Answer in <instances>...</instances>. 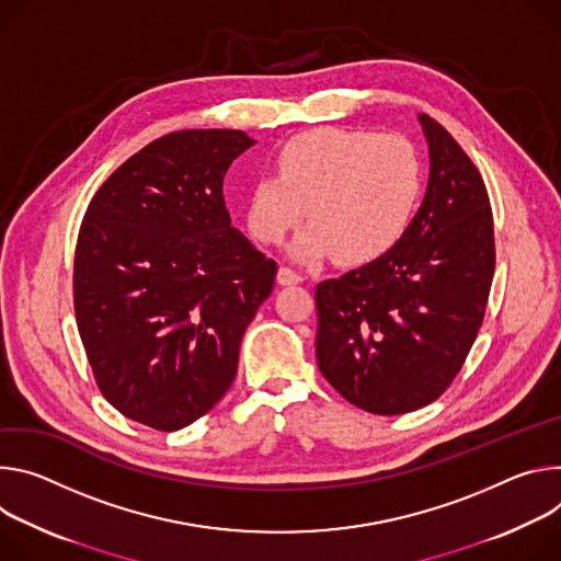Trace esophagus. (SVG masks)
Listing matches in <instances>:
<instances>
[{
  "label": "esophagus",
  "instance_id": "esophagus-1",
  "mask_svg": "<svg viewBox=\"0 0 561 561\" xmlns=\"http://www.w3.org/2000/svg\"><path fill=\"white\" fill-rule=\"evenodd\" d=\"M302 280V276L296 272V270H291V267H287V265H283L280 270H278V283L280 285H296V283H300Z\"/></svg>",
  "mask_w": 561,
  "mask_h": 561
}]
</instances>
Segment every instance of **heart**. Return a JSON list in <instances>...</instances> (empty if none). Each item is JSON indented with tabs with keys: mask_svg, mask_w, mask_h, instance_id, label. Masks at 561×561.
<instances>
[{
	"mask_svg": "<svg viewBox=\"0 0 561 561\" xmlns=\"http://www.w3.org/2000/svg\"><path fill=\"white\" fill-rule=\"evenodd\" d=\"M276 175H261L247 198V227L278 244L305 216L312 222L294 247L298 259L332 254L341 265L381 259L410 229L423 160L399 134L321 127L289 138Z\"/></svg>",
	"mask_w": 561,
	"mask_h": 561,
	"instance_id": "b5f03b06",
	"label": "heart"
}]
</instances>
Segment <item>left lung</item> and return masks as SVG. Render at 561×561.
I'll list each match as a JSON object with an SVG mask.
<instances>
[{"label": "left lung", "mask_w": 561, "mask_h": 561, "mask_svg": "<svg viewBox=\"0 0 561 561\" xmlns=\"http://www.w3.org/2000/svg\"><path fill=\"white\" fill-rule=\"evenodd\" d=\"M419 119L430 180L410 229L381 259L317 285L319 369L352 405L386 416L450 388L483 323L494 274L481 173L437 119Z\"/></svg>", "instance_id": "left-lung-1"}]
</instances>
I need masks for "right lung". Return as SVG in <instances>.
<instances>
[{
    "label": "right lung",
    "instance_id": "right-lung-1",
    "mask_svg": "<svg viewBox=\"0 0 561 561\" xmlns=\"http://www.w3.org/2000/svg\"><path fill=\"white\" fill-rule=\"evenodd\" d=\"M254 140L167 134L98 190L80 225L73 307L102 397L173 432L231 388L240 341L278 265L231 227L222 178Z\"/></svg>",
    "mask_w": 561,
    "mask_h": 561
}]
</instances>
